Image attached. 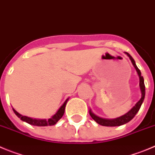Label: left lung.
<instances>
[{
  "label": "left lung",
  "mask_w": 155,
  "mask_h": 155,
  "mask_svg": "<svg viewBox=\"0 0 155 155\" xmlns=\"http://www.w3.org/2000/svg\"><path fill=\"white\" fill-rule=\"evenodd\" d=\"M126 54H127L128 56L130 58L131 61H132V64L134 65L135 68L136 69V71L138 73V77H139V86H140V90H141V99L139 100L138 102H137V104L128 112L127 113H126L123 116H120V117L116 118V119H103V118L99 117V116H96L95 114L92 113L91 110H89V113L91 116L92 117V119H94L95 122H97L98 124L101 125V126H122V125H124L126 123H129V121L132 120L135 116L136 115V113H138V110H140V107H141V104H142L143 101H144V99H145V83H144V78H143V77L141 75V71L138 69V68L137 67L136 64H135V61L132 58V57L131 56L130 54L129 53L126 52Z\"/></svg>",
  "instance_id": "obj_1"
}]
</instances>
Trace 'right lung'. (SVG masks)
Instances as JSON below:
<instances>
[{
  "instance_id": "1",
  "label": "right lung",
  "mask_w": 155,
  "mask_h": 155,
  "mask_svg": "<svg viewBox=\"0 0 155 155\" xmlns=\"http://www.w3.org/2000/svg\"><path fill=\"white\" fill-rule=\"evenodd\" d=\"M68 101V99H67L65 101V102L63 104V105L61 106L59 108V110L57 111V113L54 115L51 118L48 119V120L46 119H32V118L28 117V116H22L21 114H20L19 113H17L14 108H13V110H14V113L21 119L22 121H24L26 123H29V124L32 125V126H53V125H55L58 121L61 119L63 116L64 113V109H65V106L67 104Z\"/></svg>"
}]
</instances>
